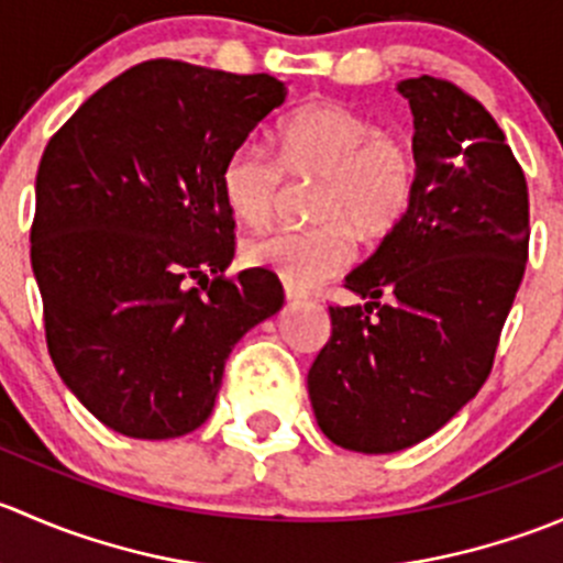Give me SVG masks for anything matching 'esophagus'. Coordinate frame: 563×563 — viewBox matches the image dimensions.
<instances>
[{
    "label": "esophagus",
    "mask_w": 563,
    "mask_h": 563,
    "mask_svg": "<svg viewBox=\"0 0 563 563\" xmlns=\"http://www.w3.org/2000/svg\"><path fill=\"white\" fill-rule=\"evenodd\" d=\"M283 294H286V302H305L308 299V294L302 288L291 286V283H283Z\"/></svg>",
    "instance_id": "34e87169"
}]
</instances>
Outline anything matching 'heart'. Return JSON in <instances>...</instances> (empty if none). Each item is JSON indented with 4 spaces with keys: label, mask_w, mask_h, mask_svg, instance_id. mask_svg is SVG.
Segmentation results:
<instances>
[{
    "label": "heart",
    "mask_w": 563,
    "mask_h": 563,
    "mask_svg": "<svg viewBox=\"0 0 563 563\" xmlns=\"http://www.w3.org/2000/svg\"><path fill=\"white\" fill-rule=\"evenodd\" d=\"M277 163L242 144L225 157L220 190L229 212L247 229L272 220L288 181H313L310 229L250 240L242 258L272 269L291 286H313L354 258V236L382 242L400 225L417 190L413 155L400 139L343 103H310L275 133Z\"/></svg>",
    "instance_id": "heart-1"
}]
</instances>
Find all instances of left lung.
<instances>
[{
	"label": "left lung",
	"instance_id": "obj_1",
	"mask_svg": "<svg viewBox=\"0 0 563 563\" xmlns=\"http://www.w3.org/2000/svg\"><path fill=\"white\" fill-rule=\"evenodd\" d=\"M397 92L413 113L411 209L345 277L365 305L329 308L308 373L318 428L365 455L419 444L479 391L528 258L526 176L496 119L433 76Z\"/></svg>",
	"mask_w": 563,
	"mask_h": 563
}]
</instances>
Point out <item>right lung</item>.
<instances>
[{
  "label": "right lung",
  "instance_id": "obj_1",
  "mask_svg": "<svg viewBox=\"0 0 563 563\" xmlns=\"http://www.w3.org/2000/svg\"><path fill=\"white\" fill-rule=\"evenodd\" d=\"M283 100L266 73L152 59L45 146L32 223L45 340L106 428L146 441L201 428L231 349L283 308L272 272L223 275L234 218L220 190L225 157Z\"/></svg>",
  "mask_w": 563,
  "mask_h": 563
}]
</instances>
